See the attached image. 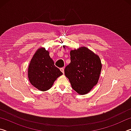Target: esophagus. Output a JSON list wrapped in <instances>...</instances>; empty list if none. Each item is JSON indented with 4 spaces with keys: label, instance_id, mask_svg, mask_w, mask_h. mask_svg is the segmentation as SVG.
Masks as SVG:
<instances>
[{
    "label": "esophagus",
    "instance_id": "34e87169",
    "mask_svg": "<svg viewBox=\"0 0 131 131\" xmlns=\"http://www.w3.org/2000/svg\"><path fill=\"white\" fill-rule=\"evenodd\" d=\"M60 70H61V72L63 73V74L64 73V68H62L60 69Z\"/></svg>",
    "mask_w": 131,
    "mask_h": 131
}]
</instances>
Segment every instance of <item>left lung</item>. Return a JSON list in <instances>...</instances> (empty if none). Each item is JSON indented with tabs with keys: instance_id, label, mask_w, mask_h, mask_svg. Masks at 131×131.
<instances>
[{
	"instance_id": "8db88e82",
	"label": "left lung",
	"mask_w": 131,
	"mask_h": 131,
	"mask_svg": "<svg viewBox=\"0 0 131 131\" xmlns=\"http://www.w3.org/2000/svg\"><path fill=\"white\" fill-rule=\"evenodd\" d=\"M70 63L65 69V76L79 94L89 92L97 83L102 63L99 56L85 47L71 50Z\"/></svg>"
}]
</instances>
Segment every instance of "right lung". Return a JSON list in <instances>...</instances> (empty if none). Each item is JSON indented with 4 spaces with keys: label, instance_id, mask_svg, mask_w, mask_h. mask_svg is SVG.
<instances>
[{
    "label": "right lung",
    "instance_id": "obj_1",
    "mask_svg": "<svg viewBox=\"0 0 131 131\" xmlns=\"http://www.w3.org/2000/svg\"><path fill=\"white\" fill-rule=\"evenodd\" d=\"M63 73L54 65L44 48H40L35 52L28 67L29 80L33 86L41 91L49 90L58 77Z\"/></svg>",
    "mask_w": 131,
    "mask_h": 131
}]
</instances>
